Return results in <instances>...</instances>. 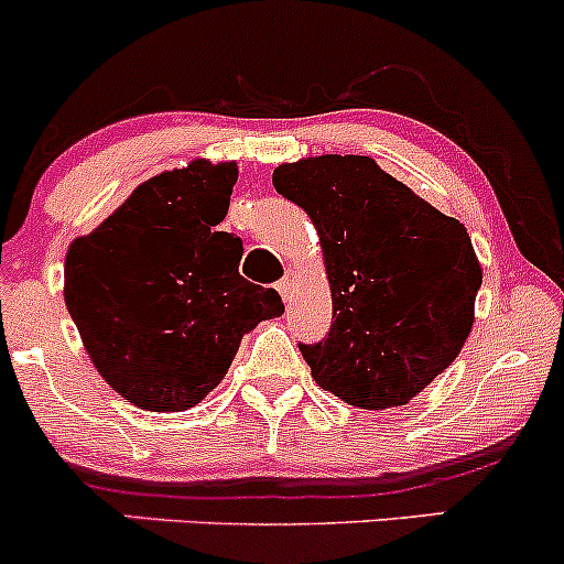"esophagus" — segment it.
Instances as JSON below:
<instances>
[{
  "label": "esophagus",
  "mask_w": 564,
  "mask_h": 564,
  "mask_svg": "<svg viewBox=\"0 0 564 564\" xmlns=\"http://www.w3.org/2000/svg\"><path fill=\"white\" fill-rule=\"evenodd\" d=\"M293 288H295V274H293V271H288V274H284L282 280L276 282V290H280L282 299H290V293H293Z\"/></svg>",
  "instance_id": "1"
}]
</instances>
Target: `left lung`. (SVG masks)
Returning <instances> with one entry per match:
<instances>
[{"label":"left lung","instance_id":"1","mask_svg":"<svg viewBox=\"0 0 564 564\" xmlns=\"http://www.w3.org/2000/svg\"><path fill=\"white\" fill-rule=\"evenodd\" d=\"M274 187L310 214L330 284L328 336L301 345L312 377L352 408H402L473 330L484 271L467 228L361 154L282 162Z\"/></svg>","mask_w":564,"mask_h":564}]
</instances>
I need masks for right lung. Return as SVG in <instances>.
I'll return each mask as SVG.
<instances>
[{
  "instance_id": "right-lung-1",
  "label": "right lung",
  "mask_w": 564,
  "mask_h": 564,
  "mask_svg": "<svg viewBox=\"0 0 564 564\" xmlns=\"http://www.w3.org/2000/svg\"><path fill=\"white\" fill-rule=\"evenodd\" d=\"M236 178V162L212 160L156 173L69 243V317L102 380L135 408H195L241 336L284 312L274 288L239 274L241 239L217 230Z\"/></svg>"
}]
</instances>
